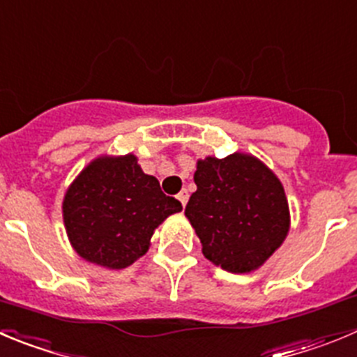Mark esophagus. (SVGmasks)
<instances>
[{
    "label": "esophagus",
    "mask_w": 357,
    "mask_h": 357,
    "mask_svg": "<svg viewBox=\"0 0 357 357\" xmlns=\"http://www.w3.org/2000/svg\"><path fill=\"white\" fill-rule=\"evenodd\" d=\"M176 199L182 203V206H185V203H188V199H189V192L185 191V189H182V191L176 195Z\"/></svg>",
    "instance_id": "esophagus-1"
}]
</instances>
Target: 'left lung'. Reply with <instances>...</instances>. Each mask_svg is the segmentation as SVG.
I'll return each instance as SVG.
<instances>
[{
  "mask_svg": "<svg viewBox=\"0 0 357 357\" xmlns=\"http://www.w3.org/2000/svg\"><path fill=\"white\" fill-rule=\"evenodd\" d=\"M195 184L185 217L215 266L250 273L282 245L291 226L286 191L256 155L198 159Z\"/></svg>",
  "mask_w": 357,
  "mask_h": 357,
  "instance_id": "left-lung-1",
  "label": "left lung"
}]
</instances>
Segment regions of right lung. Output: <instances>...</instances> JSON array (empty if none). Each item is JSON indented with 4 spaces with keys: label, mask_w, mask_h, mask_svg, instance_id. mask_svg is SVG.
Segmentation results:
<instances>
[{
    "label": "right lung",
    "mask_w": 357,
    "mask_h": 357,
    "mask_svg": "<svg viewBox=\"0 0 357 357\" xmlns=\"http://www.w3.org/2000/svg\"><path fill=\"white\" fill-rule=\"evenodd\" d=\"M135 154L98 155L77 175L63 199V220L71 247L82 259L122 270L151 247L155 227L181 212Z\"/></svg>",
    "instance_id": "add662e5"
}]
</instances>
